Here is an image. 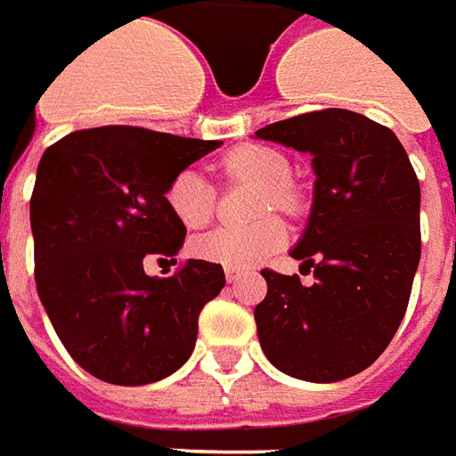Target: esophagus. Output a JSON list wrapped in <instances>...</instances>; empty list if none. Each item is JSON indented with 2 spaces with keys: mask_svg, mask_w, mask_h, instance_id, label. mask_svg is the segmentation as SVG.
Wrapping results in <instances>:
<instances>
[{
  "mask_svg": "<svg viewBox=\"0 0 456 456\" xmlns=\"http://www.w3.org/2000/svg\"><path fill=\"white\" fill-rule=\"evenodd\" d=\"M243 270H233V267H225V280L228 282H238L240 277H243Z\"/></svg>",
  "mask_w": 456,
  "mask_h": 456,
  "instance_id": "34e87169",
  "label": "esophagus"
}]
</instances>
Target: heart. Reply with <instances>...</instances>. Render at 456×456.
<instances>
[{"instance_id": "1", "label": "heart", "mask_w": 456, "mask_h": 456, "mask_svg": "<svg viewBox=\"0 0 456 456\" xmlns=\"http://www.w3.org/2000/svg\"><path fill=\"white\" fill-rule=\"evenodd\" d=\"M223 169L228 176H243L250 182L263 183V193L257 201V213L292 211L295 196L289 191V161L277 150L263 144H245L233 150L223 159ZM167 206L171 213L186 225L199 228L211 221L216 191L196 167H186L167 186ZM287 240V231L277 218H263L253 225H218L208 233L199 235L191 243V250L208 263L248 270L265 263Z\"/></svg>"}]
</instances>
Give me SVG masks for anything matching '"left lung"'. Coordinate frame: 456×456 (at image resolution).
Masks as SVG:
<instances>
[{"mask_svg": "<svg viewBox=\"0 0 456 456\" xmlns=\"http://www.w3.org/2000/svg\"><path fill=\"white\" fill-rule=\"evenodd\" d=\"M312 157L314 196L292 257L316 282L263 270L257 338L277 370L309 383L361 373L395 337L419 263V183L398 137L351 110L255 132Z\"/></svg>", "mask_w": 456, "mask_h": 456, "instance_id": "8db88e82", "label": "left lung"}]
</instances>
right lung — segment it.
<instances>
[{"instance_id": "obj_1", "label": "right lung", "mask_w": 456, "mask_h": 456, "mask_svg": "<svg viewBox=\"0 0 456 456\" xmlns=\"http://www.w3.org/2000/svg\"><path fill=\"white\" fill-rule=\"evenodd\" d=\"M218 147L110 125L44 151L31 193L38 299L90 376L147 386L191 356L203 305L225 285L223 267L189 260L174 277H150L144 263L182 250L186 225L167 206V186Z\"/></svg>"}]
</instances>
